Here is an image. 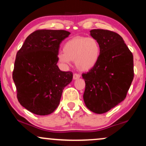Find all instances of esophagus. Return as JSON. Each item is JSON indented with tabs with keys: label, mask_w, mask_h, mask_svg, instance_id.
Instances as JSON below:
<instances>
[{
	"label": "esophagus",
	"mask_w": 146,
	"mask_h": 146,
	"mask_svg": "<svg viewBox=\"0 0 146 146\" xmlns=\"http://www.w3.org/2000/svg\"><path fill=\"white\" fill-rule=\"evenodd\" d=\"M81 77V75L80 74H78V73H75V74H73V80H78Z\"/></svg>",
	"instance_id": "1"
}]
</instances>
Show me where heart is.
Returning a JSON list of instances; mask_svg holds the SVG:
<instances>
[{
  "label": "heart",
  "instance_id": "b5f03b06",
  "mask_svg": "<svg viewBox=\"0 0 146 146\" xmlns=\"http://www.w3.org/2000/svg\"><path fill=\"white\" fill-rule=\"evenodd\" d=\"M101 56V46L93 38L76 36L68 40L63 46V52L58 53V60L66 66L75 60L77 68L82 71H88L98 62Z\"/></svg>",
  "mask_w": 146,
  "mask_h": 146
}]
</instances>
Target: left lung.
<instances>
[{
    "label": "left lung",
    "instance_id": "8db88e82",
    "mask_svg": "<svg viewBox=\"0 0 146 146\" xmlns=\"http://www.w3.org/2000/svg\"><path fill=\"white\" fill-rule=\"evenodd\" d=\"M90 33L101 46V56L94 67L82 74L83 98L90 111L103 114L125 100L134 78L133 56L118 33L104 29Z\"/></svg>",
    "mask_w": 146,
    "mask_h": 146
}]
</instances>
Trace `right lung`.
I'll return each instance as SVG.
<instances>
[{"instance_id":"right-lung-1","label":"right lung","mask_w":146,"mask_h":146,"mask_svg":"<svg viewBox=\"0 0 146 146\" xmlns=\"http://www.w3.org/2000/svg\"><path fill=\"white\" fill-rule=\"evenodd\" d=\"M64 30H38L26 38L16 54L13 80L22 106L33 114L47 115L60 104L73 73L57 65L60 44L69 36Z\"/></svg>"}]
</instances>
